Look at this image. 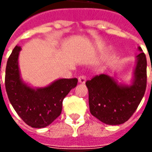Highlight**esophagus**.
I'll return each mask as SVG.
<instances>
[{
  "label": "esophagus",
  "instance_id": "obj_1",
  "mask_svg": "<svg viewBox=\"0 0 152 152\" xmlns=\"http://www.w3.org/2000/svg\"><path fill=\"white\" fill-rule=\"evenodd\" d=\"M78 81L81 84H85L86 81V77L85 76H80L78 77Z\"/></svg>",
  "mask_w": 152,
  "mask_h": 152
}]
</instances>
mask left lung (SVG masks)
<instances>
[{
	"instance_id": "1",
	"label": "left lung",
	"mask_w": 152,
	"mask_h": 152,
	"mask_svg": "<svg viewBox=\"0 0 152 152\" xmlns=\"http://www.w3.org/2000/svg\"><path fill=\"white\" fill-rule=\"evenodd\" d=\"M131 86L120 85L105 74L87 80L90 113L102 123L117 125L133 115L147 88V58L141 47ZM152 71V67H151Z\"/></svg>"
}]
</instances>
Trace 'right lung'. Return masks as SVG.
Here are the masks:
<instances>
[{"label": "right lung", "mask_w": 152, "mask_h": 152, "mask_svg": "<svg viewBox=\"0 0 152 152\" xmlns=\"http://www.w3.org/2000/svg\"><path fill=\"white\" fill-rule=\"evenodd\" d=\"M20 50L21 47L15 46L6 64L5 85L9 100L28 125L46 127L59 116L63 99L76 87L78 80L59 79L44 88H31L20 77L18 62Z\"/></svg>", "instance_id": "add662e5"}]
</instances>
